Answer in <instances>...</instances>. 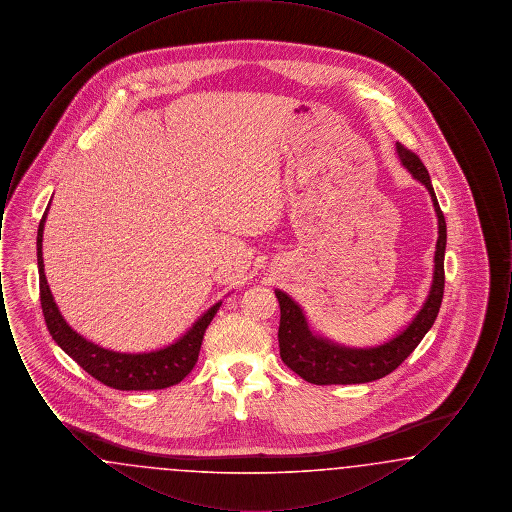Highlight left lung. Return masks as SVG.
<instances>
[{"mask_svg": "<svg viewBox=\"0 0 512 512\" xmlns=\"http://www.w3.org/2000/svg\"><path fill=\"white\" fill-rule=\"evenodd\" d=\"M397 153L414 178L428 188L434 201V209L438 213L439 236L436 257H434L436 268H434L432 290L424 307L407 326V330H403L397 338H393L388 343L370 347V349L340 347L336 343L313 336L299 305L286 293L276 290V297L280 303V328H278L280 357L284 365L292 368L295 374H299L303 380L311 384H317V386L365 384V382L388 376L413 353L416 345L426 336V332L432 328L434 320L438 317L443 288H445V270H443L445 242H447L445 217L439 209L438 197L432 188L430 174L422 165L420 157L403 144H397Z\"/></svg>", "mask_w": 512, "mask_h": 512, "instance_id": "obj_1", "label": "left lung"}]
</instances>
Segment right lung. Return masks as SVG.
Instances as JSON below:
<instances>
[{
	"label": "right lung",
	"mask_w": 512,
	"mask_h": 512,
	"mask_svg": "<svg viewBox=\"0 0 512 512\" xmlns=\"http://www.w3.org/2000/svg\"><path fill=\"white\" fill-rule=\"evenodd\" d=\"M46 215H48V209L40 220L36 244H38V272H40V301H42V313L46 318L51 338L57 341V345L69 357H73L74 361L90 376H94L98 382L113 390H165L182 382L197 363L205 330L217 315L220 303L213 305L203 317L199 318L184 338L153 353H140V355L115 353L99 347L92 341L84 340L65 322V318L61 317L49 292L48 280L44 274V259H42V234H44Z\"/></svg>",
	"instance_id": "right-lung-1"
}]
</instances>
